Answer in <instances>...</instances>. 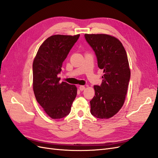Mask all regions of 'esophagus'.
<instances>
[{
    "label": "esophagus",
    "mask_w": 158,
    "mask_h": 158,
    "mask_svg": "<svg viewBox=\"0 0 158 158\" xmlns=\"http://www.w3.org/2000/svg\"><path fill=\"white\" fill-rule=\"evenodd\" d=\"M79 89L80 90L83 91V90H84L85 89V86H83V85H81V86H79Z\"/></svg>",
    "instance_id": "34e87169"
}]
</instances>
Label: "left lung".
<instances>
[{"label":"left lung","mask_w":158,"mask_h":158,"mask_svg":"<svg viewBox=\"0 0 158 158\" xmlns=\"http://www.w3.org/2000/svg\"><path fill=\"white\" fill-rule=\"evenodd\" d=\"M93 48L98 66L103 69L100 86L94 85L90 101V113L99 119L112 118L123 106L131 76L128 58L120 40L107 34H85Z\"/></svg>","instance_id":"obj_1"}]
</instances>
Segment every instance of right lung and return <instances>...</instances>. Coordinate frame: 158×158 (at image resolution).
I'll list each match as a JSON object with an SVG mask.
<instances>
[{"label":"right lung","mask_w":158,"mask_h":158,"mask_svg":"<svg viewBox=\"0 0 158 158\" xmlns=\"http://www.w3.org/2000/svg\"><path fill=\"white\" fill-rule=\"evenodd\" d=\"M80 35H54L40 46L33 62V89L37 102L53 119L68 115L77 96L74 85L60 83L62 63Z\"/></svg>","instance_id":"obj_1"}]
</instances>
